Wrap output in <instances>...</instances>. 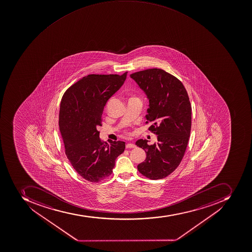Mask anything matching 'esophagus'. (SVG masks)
<instances>
[{"label":"esophagus","instance_id":"34e87169","mask_svg":"<svg viewBox=\"0 0 252 252\" xmlns=\"http://www.w3.org/2000/svg\"><path fill=\"white\" fill-rule=\"evenodd\" d=\"M135 147H136V145L134 144H132V143H127L126 145V149H133Z\"/></svg>","mask_w":252,"mask_h":252}]
</instances>
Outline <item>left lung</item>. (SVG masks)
<instances>
[{
	"label": "left lung",
	"mask_w": 252,
	"mask_h": 252,
	"mask_svg": "<svg viewBox=\"0 0 252 252\" xmlns=\"http://www.w3.org/2000/svg\"><path fill=\"white\" fill-rule=\"evenodd\" d=\"M130 77L149 98L146 123H152L149 129L158 140L151 145L143 139L136 142L147 155L137 170L149 179H162L179 166L186 152L191 126L189 97L182 82L162 69H147Z\"/></svg>",
	"instance_id": "1"
}]
</instances>
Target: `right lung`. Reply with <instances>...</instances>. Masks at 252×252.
Returning a JSON list of instances; mask_svg holds the SVG:
<instances>
[{
  "mask_svg": "<svg viewBox=\"0 0 252 252\" xmlns=\"http://www.w3.org/2000/svg\"><path fill=\"white\" fill-rule=\"evenodd\" d=\"M119 74H90L70 86L63 95L59 126L65 154L75 171L90 182H100L112 174L115 159L125 142L100 140L103 107L126 78Z\"/></svg>",
  "mask_w": 252,
  "mask_h": 252,
  "instance_id": "obj_1",
  "label": "right lung"
}]
</instances>
